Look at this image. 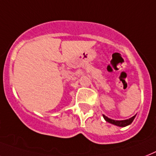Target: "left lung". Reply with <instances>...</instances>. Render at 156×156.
<instances>
[{
	"mask_svg": "<svg viewBox=\"0 0 156 156\" xmlns=\"http://www.w3.org/2000/svg\"><path fill=\"white\" fill-rule=\"evenodd\" d=\"M135 116H133L131 117V119H126V120H113V119H109L107 118V116H105L103 115V118L105 119V120L107 121V122H110L111 124H114V125H116V126H126L127 125H130L131 122H133V120L135 119Z\"/></svg>",
	"mask_w": 156,
	"mask_h": 156,
	"instance_id": "left-lung-1",
	"label": "left lung"
}]
</instances>
